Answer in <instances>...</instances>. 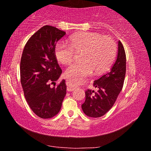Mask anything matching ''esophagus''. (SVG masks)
Listing matches in <instances>:
<instances>
[{
    "label": "esophagus",
    "mask_w": 151,
    "mask_h": 151,
    "mask_svg": "<svg viewBox=\"0 0 151 151\" xmlns=\"http://www.w3.org/2000/svg\"><path fill=\"white\" fill-rule=\"evenodd\" d=\"M76 87H74V86H68L67 89L68 91H73L75 89Z\"/></svg>",
    "instance_id": "1"
}]
</instances>
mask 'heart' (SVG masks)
Returning a JSON list of instances; mask_svg holds the SVG:
<instances>
[{"instance_id":"b5f03b06","label":"heart","mask_w":151,"mask_h":151,"mask_svg":"<svg viewBox=\"0 0 151 151\" xmlns=\"http://www.w3.org/2000/svg\"><path fill=\"white\" fill-rule=\"evenodd\" d=\"M116 44L113 38L93 32H82L70 38L69 43L60 41L56 45L55 54L59 63L69 65L76 53L82 52L81 63H76L66 70L72 84H80L93 71L103 73L110 67L116 55Z\"/></svg>"}]
</instances>
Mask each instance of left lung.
Returning <instances> with one entry per match:
<instances>
[{"instance_id":"8db88e82","label":"left lung","mask_w":151,"mask_h":151,"mask_svg":"<svg viewBox=\"0 0 151 151\" xmlns=\"http://www.w3.org/2000/svg\"><path fill=\"white\" fill-rule=\"evenodd\" d=\"M126 60L124 48L119 40L117 58L111 69L94 81L93 86L98 88V91H86L85 101L82 104L84 114L88 117H100L112 108L124 85Z\"/></svg>"}]
</instances>
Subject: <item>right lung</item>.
Returning a JSON list of instances; mask_svg holds the SVG:
<instances>
[{"label":"right lung","mask_w":151,"mask_h":151,"mask_svg":"<svg viewBox=\"0 0 151 151\" xmlns=\"http://www.w3.org/2000/svg\"><path fill=\"white\" fill-rule=\"evenodd\" d=\"M66 33L55 27L45 25L27 42L20 60V82L29 106L42 119L59 113L66 96L63 80L55 85L62 73L55 54V45Z\"/></svg>","instance_id":"obj_1"}]
</instances>
